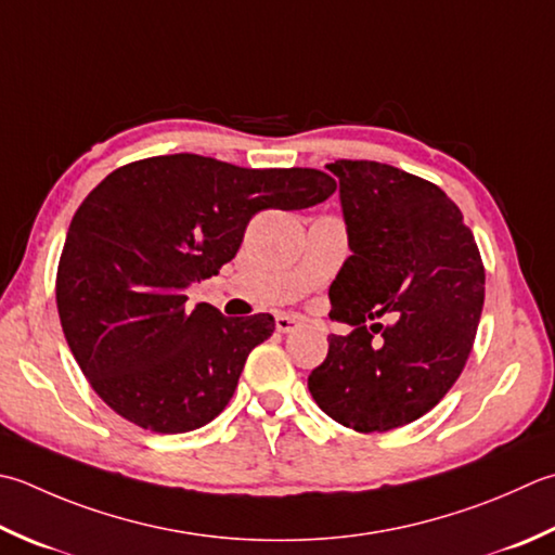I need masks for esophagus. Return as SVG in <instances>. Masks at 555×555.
<instances>
[{"instance_id":"34e87169","label":"esophagus","mask_w":555,"mask_h":555,"mask_svg":"<svg viewBox=\"0 0 555 555\" xmlns=\"http://www.w3.org/2000/svg\"><path fill=\"white\" fill-rule=\"evenodd\" d=\"M298 327H300V320L291 318V314H279V318H276V330L281 334H291V332H296Z\"/></svg>"}]
</instances>
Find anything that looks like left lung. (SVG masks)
<instances>
[{"instance_id": "8db88e82", "label": "left lung", "mask_w": 555, "mask_h": 555, "mask_svg": "<svg viewBox=\"0 0 555 555\" xmlns=\"http://www.w3.org/2000/svg\"><path fill=\"white\" fill-rule=\"evenodd\" d=\"M351 257L330 286V336L308 387L318 406L358 433L421 418L457 383L483 308V264L464 216L428 180L375 160H336ZM387 313L395 325L366 322ZM379 331L380 339L374 334Z\"/></svg>"}]
</instances>
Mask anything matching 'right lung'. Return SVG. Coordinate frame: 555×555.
Wrapping results in <instances>:
<instances>
[{
    "instance_id": "add662e5",
    "label": "right lung",
    "mask_w": 555,
    "mask_h": 555,
    "mask_svg": "<svg viewBox=\"0 0 555 555\" xmlns=\"http://www.w3.org/2000/svg\"><path fill=\"white\" fill-rule=\"evenodd\" d=\"M334 190L314 168L253 170L197 154L113 170L76 209L57 269L62 332L98 397L154 433L219 416L274 318L190 310L184 291L231 262L257 211L308 209Z\"/></svg>"
}]
</instances>
